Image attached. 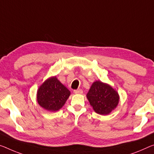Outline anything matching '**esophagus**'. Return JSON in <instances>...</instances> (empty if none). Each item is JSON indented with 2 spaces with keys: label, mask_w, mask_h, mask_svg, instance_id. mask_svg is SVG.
Listing matches in <instances>:
<instances>
[{
  "label": "esophagus",
  "mask_w": 154,
  "mask_h": 154,
  "mask_svg": "<svg viewBox=\"0 0 154 154\" xmlns=\"http://www.w3.org/2000/svg\"><path fill=\"white\" fill-rule=\"evenodd\" d=\"M74 94H82L83 91H82V89H76V90H74Z\"/></svg>",
  "instance_id": "obj_1"
}]
</instances>
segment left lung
Listing matches in <instances>:
<instances>
[{
	"instance_id": "8db88e82",
	"label": "left lung",
	"mask_w": 154,
	"mask_h": 154,
	"mask_svg": "<svg viewBox=\"0 0 154 154\" xmlns=\"http://www.w3.org/2000/svg\"><path fill=\"white\" fill-rule=\"evenodd\" d=\"M94 110L101 115H107L116 107L119 96L109 85L101 81L94 82L87 94Z\"/></svg>"
}]
</instances>
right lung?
Instances as JSON below:
<instances>
[{
    "instance_id": "1",
    "label": "right lung",
    "mask_w": 154,
    "mask_h": 154,
    "mask_svg": "<svg viewBox=\"0 0 154 154\" xmlns=\"http://www.w3.org/2000/svg\"><path fill=\"white\" fill-rule=\"evenodd\" d=\"M70 91L56 76L45 80L37 92L38 103L42 107L50 112L62 108L69 98Z\"/></svg>"
}]
</instances>
